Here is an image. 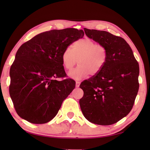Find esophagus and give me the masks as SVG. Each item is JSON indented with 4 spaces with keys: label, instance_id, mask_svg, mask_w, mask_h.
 <instances>
[{
    "label": "esophagus",
    "instance_id": "34e87169",
    "mask_svg": "<svg viewBox=\"0 0 150 150\" xmlns=\"http://www.w3.org/2000/svg\"><path fill=\"white\" fill-rule=\"evenodd\" d=\"M80 82L79 81H76V88H79V85H80Z\"/></svg>",
    "mask_w": 150,
    "mask_h": 150
}]
</instances>
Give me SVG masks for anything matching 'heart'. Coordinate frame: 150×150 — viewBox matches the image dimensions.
I'll use <instances>...</instances> for the list:
<instances>
[{"label":"heart","instance_id":"1","mask_svg":"<svg viewBox=\"0 0 150 150\" xmlns=\"http://www.w3.org/2000/svg\"><path fill=\"white\" fill-rule=\"evenodd\" d=\"M108 57V49L104 45L86 38L76 41L72 49L66 48L62 54V61L65 69L70 71L78 61L79 66L68 75L79 80L89 74L93 76L99 74L105 66Z\"/></svg>","mask_w":150,"mask_h":150}]
</instances>
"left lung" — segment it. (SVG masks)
Wrapping results in <instances>:
<instances>
[{"mask_svg":"<svg viewBox=\"0 0 150 150\" xmlns=\"http://www.w3.org/2000/svg\"><path fill=\"white\" fill-rule=\"evenodd\" d=\"M84 30L88 38L106 47L108 57L99 74L81 83V110L93 123L111 125L132 110L139 89V64L123 38L107 31Z\"/></svg>","mask_w":150,"mask_h":150,"instance_id":"left-lung-1","label":"left lung"}]
</instances>
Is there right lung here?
Segmentation results:
<instances>
[{
    "mask_svg": "<svg viewBox=\"0 0 150 150\" xmlns=\"http://www.w3.org/2000/svg\"><path fill=\"white\" fill-rule=\"evenodd\" d=\"M83 30L67 28L40 33L24 43L10 69L9 94L17 115L33 124L46 123L56 116L63 101L75 88L67 77L62 54L83 38Z\"/></svg>",
    "mask_w": 150,
    "mask_h": 150,
    "instance_id": "1",
    "label": "right lung"
}]
</instances>
